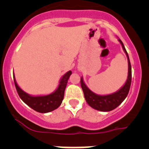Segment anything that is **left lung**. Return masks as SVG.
<instances>
[{
    "label": "left lung",
    "mask_w": 149,
    "mask_h": 149,
    "mask_svg": "<svg viewBox=\"0 0 149 149\" xmlns=\"http://www.w3.org/2000/svg\"><path fill=\"white\" fill-rule=\"evenodd\" d=\"M119 42H120L124 52L125 53L128 63V72H127V78L123 86L116 92L108 95H98L93 93V91L88 88L86 84L84 83V78L81 77V85L84 94V98L88 104L93 107V109L102 112H108L114 110L117 107L122 104V101L125 99L127 94L130 90L131 84V65L129 60L128 54L127 53L123 43L119 39Z\"/></svg>",
    "instance_id": "1"
}]
</instances>
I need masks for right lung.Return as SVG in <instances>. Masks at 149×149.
<instances>
[{
  "mask_svg": "<svg viewBox=\"0 0 149 149\" xmlns=\"http://www.w3.org/2000/svg\"><path fill=\"white\" fill-rule=\"evenodd\" d=\"M72 71H68L63 77L60 78L59 85L53 93L48 95H33L27 93L22 89L18 86L15 80V75L13 73L14 83L16 88L17 93L21 98V99L35 111L39 112L41 113H46L56 110L62 104L64 93L66 87L68 80L72 74Z\"/></svg>",
  "mask_w": 149,
  "mask_h": 149,
  "instance_id": "add662e5",
  "label": "right lung"
}]
</instances>
